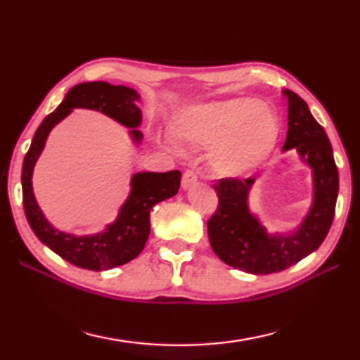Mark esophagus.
Segmentation results:
<instances>
[{
    "label": "esophagus",
    "mask_w": 360,
    "mask_h": 360,
    "mask_svg": "<svg viewBox=\"0 0 360 360\" xmlns=\"http://www.w3.org/2000/svg\"><path fill=\"white\" fill-rule=\"evenodd\" d=\"M195 182H197V173H195L193 169H187V172L182 174V182H181L182 188L187 191V188H191Z\"/></svg>",
    "instance_id": "34e87169"
}]
</instances>
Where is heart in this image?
I'll return each instance as SVG.
<instances>
[{"mask_svg": "<svg viewBox=\"0 0 360 360\" xmlns=\"http://www.w3.org/2000/svg\"><path fill=\"white\" fill-rule=\"evenodd\" d=\"M168 130L176 143L210 146L212 172L233 178L251 172L268 155L278 136V119L266 103L235 98L182 108ZM157 141L173 148L169 141Z\"/></svg>", "mask_w": 360, "mask_h": 360, "instance_id": "heart-1", "label": "heart"}]
</instances>
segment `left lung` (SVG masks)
Returning <instances> with one entry per match:
<instances>
[{
	"label": "left lung",
	"mask_w": 360,
	"mask_h": 360,
	"mask_svg": "<svg viewBox=\"0 0 360 360\" xmlns=\"http://www.w3.org/2000/svg\"><path fill=\"white\" fill-rule=\"evenodd\" d=\"M283 95L289 108L283 150L295 149L313 169V203L302 224L288 235L268 233L248 205L255 178L219 179L212 186L219 197L217 210L208 221L212 251L224 264L252 275L283 271L316 251L330 230L338 197V168L326 130L300 96L288 89Z\"/></svg>",
	"instance_id": "1"
}]
</instances>
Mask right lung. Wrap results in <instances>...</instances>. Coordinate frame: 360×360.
<instances>
[{"instance_id": "add662e5", "label": "right lung", "mask_w": 360, "mask_h": 360, "mask_svg": "<svg viewBox=\"0 0 360 360\" xmlns=\"http://www.w3.org/2000/svg\"><path fill=\"white\" fill-rule=\"evenodd\" d=\"M138 100L136 90L125 85H111L103 81L75 85L56 111L41 122L23 158V210L30 227L39 241L60 257L85 270H109L133 260L143 251L150 233V210L154 205L178 193L181 172L173 169L167 173H135L131 176L130 195L122 205L117 219L100 233L76 236L60 231L42 214L32 186L34 163L44 149L49 133L75 108L94 109L106 114L127 129H131L130 136L138 144L143 139V133L136 130L143 119L141 109L136 106Z\"/></svg>"}]
</instances>
